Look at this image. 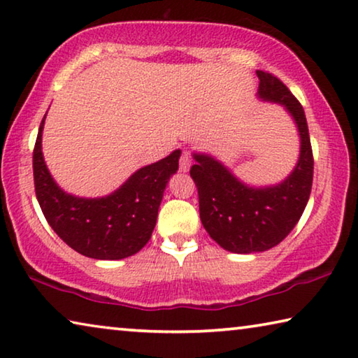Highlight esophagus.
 I'll list each match as a JSON object with an SVG mask.
<instances>
[{
    "label": "esophagus",
    "mask_w": 358,
    "mask_h": 358,
    "mask_svg": "<svg viewBox=\"0 0 358 358\" xmlns=\"http://www.w3.org/2000/svg\"><path fill=\"white\" fill-rule=\"evenodd\" d=\"M191 166H192L191 155H189V151L185 150L183 155H181V157H180V170H181V172H188Z\"/></svg>",
    "instance_id": "esophagus-1"
}]
</instances>
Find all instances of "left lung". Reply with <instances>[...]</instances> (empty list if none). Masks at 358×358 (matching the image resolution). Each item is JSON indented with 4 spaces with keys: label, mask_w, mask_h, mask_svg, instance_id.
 <instances>
[{
    "label": "left lung",
    "mask_w": 358,
    "mask_h": 358,
    "mask_svg": "<svg viewBox=\"0 0 358 358\" xmlns=\"http://www.w3.org/2000/svg\"><path fill=\"white\" fill-rule=\"evenodd\" d=\"M258 99L285 108L299 134V157L292 173L277 185L250 186L217 157L192 152L189 173L199 192V213L208 236L232 253H257L275 247L301 218L314 175L310 138L304 110L280 79L257 71Z\"/></svg>",
    "instance_id": "obj_1"
}]
</instances>
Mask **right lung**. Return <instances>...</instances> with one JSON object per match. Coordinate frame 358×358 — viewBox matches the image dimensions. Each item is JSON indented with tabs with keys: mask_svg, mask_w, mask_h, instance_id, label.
Wrapping results in <instances>:
<instances>
[{
	"mask_svg": "<svg viewBox=\"0 0 358 358\" xmlns=\"http://www.w3.org/2000/svg\"><path fill=\"white\" fill-rule=\"evenodd\" d=\"M44 119L33 150V177L36 199L50 228L68 247L87 258L122 259L140 252L151 239L164 191L177 173L181 151L175 150L138 169L111 194L78 197L55 183L44 162Z\"/></svg>",
	"mask_w": 358,
	"mask_h": 358,
	"instance_id": "1",
	"label": "right lung"
}]
</instances>
